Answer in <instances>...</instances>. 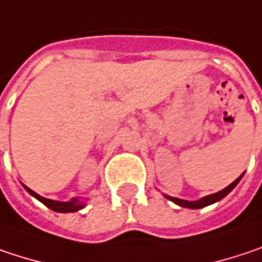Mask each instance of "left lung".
Instances as JSON below:
<instances>
[{
	"label": "left lung",
	"instance_id": "8db88e82",
	"mask_svg": "<svg viewBox=\"0 0 262 262\" xmlns=\"http://www.w3.org/2000/svg\"><path fill=\"white\" fill-rule=\"evenodd\" d=\"M240 179H242V177H238L235 181H232V183H231L228 187H225L224 190H221V192H217V193H213V195H208V196H204L200 201H186V200H180V198L168 196V195H166V198H168L169 201L179 204L181 207H186V208H202V207H207V205H210V204H213V202H217L221 201L222 198H225L226 195L237 186V183L240 181Z\"/></svg>",
	"mask_w": 262,
	"mask_h": 262
}]
</instances>
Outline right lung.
Listing matches in <instances>:
<instances>
[{
	"label": "right lung",
	"mask_w": 262,
	"mask_h": 262,
	"mask_svg": "<svg viewBox=\"0 0 262 262\" xmlns=\"http://www.w3.org/2000/svg\"><path fill=\"white\" fill-rule=\"evenodd\" d=\"M25 189H27V192L30 193V195H33L34 198H37L40 202H43L46 207H49L51 210H54V211H58V213H73V211H78V210H81L83 207V204L78 201L76 198H73V200H70V201L67 202H60V201H52V200H46V198H43V196H40L38 193H36L34 190H31L30 187H27V186H24Z\"/></svg>",
	"instance_id": "obj_1"
}]
</instances>
